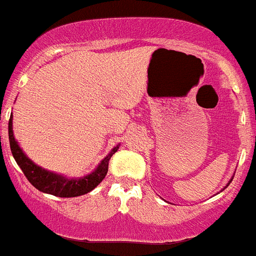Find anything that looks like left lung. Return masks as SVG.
Returning <instances> with one entry per match:
<instances>
[{
  "label": "left lung",
  "mask_w": 256,
  "mask_h": 256,
  "mask_svg": "<svg viewBox=\"0 0 256 256\" xmlns=\"http://www.w3.org/2000/svg\"><path fill=\"white\" fill-rule=\"evenodd\" d=\"M230 182H232V180H230Z\"/></svg>",
  "instance_id": "8db88e82"
}]
</instances>
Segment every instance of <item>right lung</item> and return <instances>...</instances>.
Returning a JSON list of instances; mask_svg holds the SVG:
<instances>
[{"label": "right lung", "instance_id": "add662e5", "mask_svg": "<svg viewBox=\"0 0 256 256\" xmlns=\"http://www.w3.org/2000/svg\"><path fill=\"white\" fill-rule=\"evenodd\" d=\"M12 118L9 120V141L12 157L19 168H22L23 174L26 175L30 183L44 194H50V195L58 196V198H76V196L85 195L88 192L92 191L104 179L107 171H108L110 160L112 157V154H115L119 149V145L114 148L112 150L107 154V157L100 161L98 168H95L92 174L82 176V178H66V176H62V175L52 172V171L44 170L43 168L34 164L26 154L23 153L16 140L14 138Z\"/></svg>", "mask_w": 256, "mask_h": 256}]
</instances>
